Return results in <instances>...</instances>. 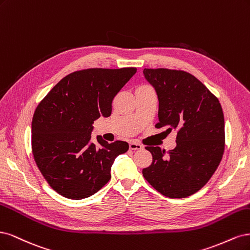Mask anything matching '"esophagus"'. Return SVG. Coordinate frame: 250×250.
I'll list each match as a JSON object with an SVG mask.
<instances>
[{
  "mask_svg": "<svg viewBox=\"0 0 250 250\" xmlns=\"http://www.w3.org/2000/svg\"><path fill=\"white\" fill-rule=\"evenodd\" d=\"M128 146H130V149H132V150H139V149H142V147H143L141 144L137 143V142H130Z\"/></svg>",
  "mask_w": 250,
  "mask_h": 250,
  "instance_id": "obj_1",
  "label": "esophagus"
}]
</instances>
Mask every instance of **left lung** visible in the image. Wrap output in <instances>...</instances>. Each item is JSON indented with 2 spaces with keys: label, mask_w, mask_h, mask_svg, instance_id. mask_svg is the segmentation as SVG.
<instances>
[{
  "label": "left lung",
  "mask_w": 250,
  "mask_h": 250,
  "mask_svg": "<svg viewBox=\"0 0 250 250\" xmlns=\"http://www.w3.org/2000/svg\"><path fill=\"white\" fill-rule=\"evenodd\" d=\"M159 100L156 127L175 130L176 146L166 152L146 146L152 163L142 174L161 194L184 198L212 178L224 151V116L218 99L194 76L184 70L144 68Z\"/></svg>",
  "instance_id": "8db88e82"
}]
</instances>
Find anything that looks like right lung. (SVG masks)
I'll return each mask as SVG.
<instances>
[{
  "label": "right lung",
  "mask_w": 250,
  "mask_h": 250,
  "mask_svg": "<svg viewBox=\"0 0 250 250\" xmlns=\"http://www.w3.org/2000/svg\"><path fill=\"white\" fill-rule=\"evenodd\" d=\"M137 71L89 68L64 77L37 106L32 119V152L38 169L60 195L83 199L111 179L125 141H91L94 120L109 117L112 101Z\"/></svg>",
  "instance_id": "1"
}]
</instances>
